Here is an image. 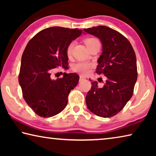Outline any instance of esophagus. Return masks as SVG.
Segmentation results:
<instances>
[{
  "instance_id": "1",
  "label": "esophagus",
  "mask_w": 156,
  "mask_h": 156,
  "mask_svg": "<svg viewBox=\"0 0 156 156\" xmlns=\"http://www.w3.org/2000/svg\"><path fill=\"white\" fill-rule=\"evenodd\" d=\"M85 78L84 77V76H80V81H82V80H85Z\"/></svg>"
}]
</instances>
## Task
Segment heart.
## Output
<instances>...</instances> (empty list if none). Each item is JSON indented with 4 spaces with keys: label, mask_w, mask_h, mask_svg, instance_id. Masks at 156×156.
I'll list each match as a JSON object with an SVG mask.
<instances>
[{
    "label": "heart",
    "mask_w": 156,
    "mask_h": 156,
    "mask_svg": "<svg viewBox=\"0 0 156 156\" xmlns=\"http://www.w3.org/2000/svg\"><path fill=\"white\" fill-rule=\"evenodd\" d=\"M95 41H97V39L92 38H88L85 41V44L87 45L88 44ZM73 46H74V43H73V42L71 43L68 45L67 49V54L68 56H70L71 55H72ZM91 67V65L87 62H79L73 66V69L76 71V72L82 73V74H87V73H88L89 72V71H90Z\"/></svg>",
    "instance_id": "1"
}]
</instances>
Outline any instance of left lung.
<instances>
[{"label":"left lung","mask_w":156,"mask_h":156,"mask_svg":"<svg viewBox=\"0 0 156 156\" xmlns=\"http://www.w3.org/2000/svg\"><path fill=\"white\" fill-rule=\"evenodd\" d=\"M84 31L101 41L102 49L96 68L98 74L107 78L102 88L91 81V88L86 96L88 109L102 118L117 114L132 97L137 80L135 51L126 38L106 26L84 29Z\"/></svg>","instance_id":"1"}]
</instances>
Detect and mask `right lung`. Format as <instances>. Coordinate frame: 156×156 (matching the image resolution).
<instances>
[{
	"label": "right lung",
	"mask_w": 156,
	"mask_h": 156,
	"mask_svg": "<svg viewBox=\"0 0 156 156\" xmlns=\"http://www.w3.org/2000/svg\"><path fill=\"white\" fill-rule=\"evenodd\" d=\"M82 34L78 29L49 27L36 34L26 46L18 81L25 102L37 115L51 117L67 106L68 95L78 84L79 76L64 73L62 78L53 80L51 72L58 66L67 67V47Z\"/></svg>",
	"instance_id": "add662e5"
}]
</instances>
